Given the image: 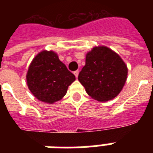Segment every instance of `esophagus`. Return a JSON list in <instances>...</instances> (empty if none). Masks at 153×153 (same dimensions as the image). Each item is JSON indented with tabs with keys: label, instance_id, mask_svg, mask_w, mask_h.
I'll return each mask as SVG.
<instances>
[{
	"label": "esophagus",
	"instance_id": "esophagus-1",
	"mask_svg": "<svg viewBox=\"0 0 153 153\" xmlns=\"http://www.w3.org/2000/svg\"><path fill=\"white\" fill-rule=\"evenodd\" d=\"M79 71H74V74L75 75V77L76 78H78V75H79Z\"/></svg>",
	"mask_w": 153,
	"mask_h": 153
}]
</instances>
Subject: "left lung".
<instances>
[{"label":"left lung","mask_w":153,"mask_h":153,"mask_svg":"<svg viewBox=\"0 0 153 153\" xmlns=\"http://www.w3.org/2000/svg\"><path fill=\"white\" fill-rule=\"evenodd\" d=\"M127 74V66L122 59L109 48L100 46L86 54V65L78 79L91 98L107 102L118 95Z\"/></svg>","instance_id":"left-lung-1"}]
</instances>
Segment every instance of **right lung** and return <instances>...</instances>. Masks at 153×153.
I'll return each instance as SVG.
<instances>
[{
	"label": "right lung",
	"instance_id": "add662e5",
	"mask_svg": "<svg viewBox=\"0 0 153 153\" xmlns=\"http://www.w3.org/2000/svg\"><path fill=\"white\" fill-rule=\"evenodd\" d=\"M26 79L28 89L38 100L52 104L64 97L75 76L56 53L43 51L31 62Z\"/></svg>",
	"mask_w": 153,
	"mask_h": 153
}]
</instances>
